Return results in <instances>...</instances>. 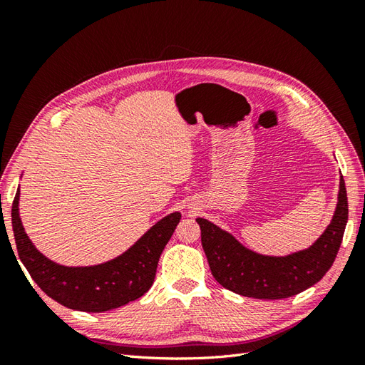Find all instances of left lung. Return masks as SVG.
<instances>
[{
	"mask_svg": "<svg viewBox=\"0 0 365 365\" xmlns=\"http://www.w3.org/2000/svg\"><path fill=\"white\" fill-rule=\"evenodd\" d=\"M349 217L346 184L339 178L338 204L330 224L315 244L288 256H263L248 250L222 228L197 217L201 242L213 277L239 295L279 300L311 288L330 269L341 247Z\"/></svg>",
	"mask_w": 365,
	"mask_h": 365,
	"instance_id": "left-lung-1",
	"label": "left lung"
}]
</instances>
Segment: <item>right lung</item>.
Returning a JSON list of instances; mask_svg holds the SVG:
<instances>
[{"instance_id": "1", "label": "right lung", "mask_w": 365, "mask_h": 365, "mask_svg": "<svg viewBox=\"0 0 365 365\" xmlns=\"http://www.w3.org/2000/svg\"><path fill=\"white\" fill-rule=\"evenodd\" d=\"M19 187L12 205L18 256L30 277L53 300L82 312H105L145 295L155 279L158 260L178 225L181 213H170L152 225L118 257L94 267H63L31 244L19 217Z\"/></svg>"}]
</instances>
